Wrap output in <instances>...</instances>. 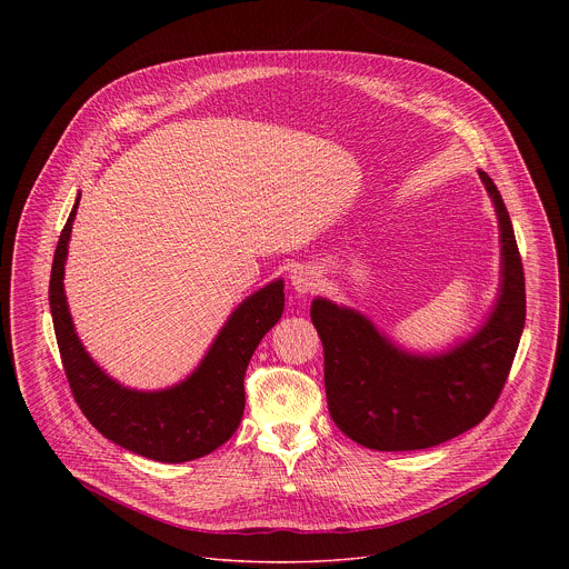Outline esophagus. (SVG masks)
Listing matches in <instances>:
<instances>
[{"mask_svg":"<svg viewBox=\"0 0 569 569\" xmlns=\"http://www.w3.org/2000/svg\"><path fill=\"white\" fill-rule=\"evenodd\" d=\"M290 283L292 288L299 292V295H306V292H315L319 288V274L308 268V266H297L292 272H290Z\"/></svg>","mask_w":569,"mask_h":569,"instance_id":"34e87169","label":"esophagus"}]
</instances>
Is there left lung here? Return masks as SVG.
I'll return each mask as SVG.
<instances>
[{
  "label": "left lung",
  "instance_id": "1",
  "mask_svg": "<svg viewBox=\"0 0 569 569\" xmlns=\"http://www.w3.org/2000/svg\"><path fill=\"white\" fill-rule=\"evenodd\" d=\"M502 279L483 327L446 353L398 349L362 312L317 297L310 319L323 345V385L336 426L356 443L398 452L439 446L481 423L498 402L525 329V272L513 224L493 180Z\"/></svg>",
  "mask_w": 569,
  "mask_h": 569
}]
</instances>
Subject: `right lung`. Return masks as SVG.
Returning a JSON list of instances; mask_svg holds the SVG:
<instances>
[{"label": "right lung", "mask_w": 569, "mask_h": 569, "mask_svg": "<svg viewBox=\"0 0 569 569\" xmlns=\"http://www.w3.org/2000/svg\"><path fill=\"white\" fill-rule=\"evenodd\" d=\"M78 200L58 238L49 306L71 393L88 421L121 448L152 461L182 463L220 448L246 410V371L263 336L281 319L283 281L277 279L242 301L224 321L198 369L182 382L137 391L110 378L80 345L64 297V261Z\"/></svg>", "instance_id": "1"}]
</instances>
